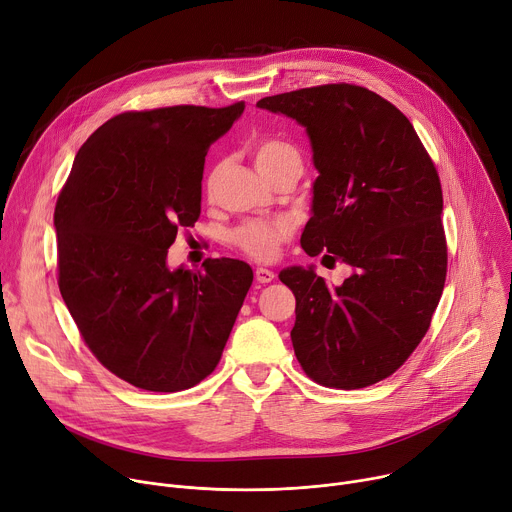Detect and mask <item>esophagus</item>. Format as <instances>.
<instances>
[{
	"instance_id": "34e87169",
	"label": "esophagus",
	"mask_w": 512,
	"mask_h": 512,
	"mask_svg": "<svg viewBox=\"0 0 512 512\" xmlns=\"http://www.w3.org/2000/svg\"><path fill=\"white\" fill-rule=\"evenodd\" d=\"M255 280H257L259 284H269V282L275 280V273H273L271 269L257 267V269H255Z\"/></svg>"
}]
</instances>
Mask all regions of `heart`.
<instances>
[{"mask_svg": "<svg viewBox=\"0 0 512 512\" xmlns=\"http://www.w3.org/2000/svg\"><path fill=\"white\" fill-rule=\"evenodd\" d=\"M253 159L259 173L265 179L284 167L302 169L300 153L290 143L280 141V138H267V141L257 143L253 149ZM216 177H218V169H212L206 179L208 190L214 188ZM292 230H294V224L288 218L251 220L232 230L230 241L251 259L271 261L273 257H277V253H280L282 243L290 239Z\"/></svg>", "mask_w": 512, "mask_h": 512, "instance_id": "1", "label": "heart"}]
</instances>
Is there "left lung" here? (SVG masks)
<instances>
[{"mask_svg": "<svg viewBox=\"0 0 512 512\" xmlns=\"http://www.w3.org/2000/svg\"><path fill=\"white\" fill-rule=\"evenodd\" d=\"M259 108L306 128L318 177L302 249L353 273L329 288L314 267H286L296 296L294 353L327 388L376 384L410 357L447 273L437 169L410 120L365 87L329 83L269 96Z\"/></svg>", "mask_w": 512, "mask_h": 512, "instance_id": "1", "label": "left lung"}]
</instances>
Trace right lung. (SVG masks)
Masks as SVG:
<instances>
[{"mask_svg":"<svg viewBox=\"0 0 512 512\" xmlns=\"http://www.w3.org/2000/svg\"><path fill=\"white\" fill-rule=\"evenodd\" d=\"M243 110L118 114L83 143L57 200L61 296L91 353L141 390L210 376L251 288L239 259L167 265L177 230L200 218L206 153Z\"/></svg>","mask_w":512,"mask_h":512,"instance_id":"obj_1","label":"right lung"}]
</instances>
